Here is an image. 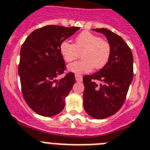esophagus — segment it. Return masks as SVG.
Returning <instances> with one entry per match:
<instances>
[{"label":"esophagus","mask_w":150,"mask_h":150,"mask_svg":"<svg viewBox=\"0 0 150 150\" xmlns=\"http://www.w3.org/2000/svg\"><path fill=\"white\" fill-rule=\"evenodd\" d=\"M75 80L77 81H82V76L81 75H79V74H75Z\"/></svg>","instance_id":"34e87169"}]
</instances>
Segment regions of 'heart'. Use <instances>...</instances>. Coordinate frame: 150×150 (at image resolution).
<instances>
[{"mask_svg":"<svg viewBox=\"0 0 150 150\" xmlns=\"http://www.w3.org/2000/svg\"><path fill=\"white\" fill-rule=\"evenodd\" d=\"M59 52L67 62L75 60L81 52L82 59L70 64L69 71L82 74L92 69H101L106 65L111 56V45L104 38L90 31H82L75 38V44L63 41L59 45Z\"/></svg>","mask_w":150,"mask_h":150,"instance_id":"1","label":"heart"}]
</instances>
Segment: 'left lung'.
Here are the masks:
<instances>
[{"instance_id":"1","label":"left lung","mask_w":150,"mask_h":150,"mask_svg":"<svg viewBox=\"0 0 150 150\" xmlns=\"http://www.w3.org/2000/svg\"><path fill=\"white\" fill-rule=\"evenodd\" d=\"M92 30L106 37L111 56L100 71L83 77V105L90 116L103 119L117 112L126 100L133 78V57L130 47L119 35L106 28Z\"/></svg>"}]
</instances>
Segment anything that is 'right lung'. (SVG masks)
Returning <instances> with one entry per match:
<instances>
[{
  "label": "right lung",
  "mask_w": 150,
  "mask_h": 150,
  "mask_svg": "<svg viewBox=\"0 0 150 150\" xmlns=\"http://www.w3.org/2000/svg\"><path fill=\"white\" fill-rule=\"evenodd\" d=\"M79 28L47 25L31 32L21 46L18 65L21 92L28 105L39 115L54 116L64 109L75 79L69 72L56 79L66 69L59 45Z\"/></svg>",
  "instance_id": "right-lung-1"
}]
</instances>
